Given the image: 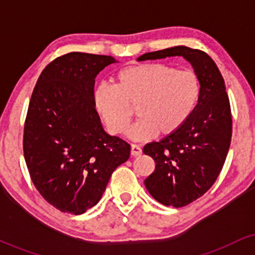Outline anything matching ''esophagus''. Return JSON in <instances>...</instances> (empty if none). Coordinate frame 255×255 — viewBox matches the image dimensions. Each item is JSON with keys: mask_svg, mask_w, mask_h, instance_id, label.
Instances as JSON below:
<instances>
[{"mask_svg": "<svg viewBox=\"0 0 255 255\" xmlns=\"http://www.w3.org/2000/svg\"><path fill=\"white\" fill-rule=\"evenodd\" d=\"M141 153H142V150H141V147H140L139 145H135V144L130 145V154H131V156L136 157V156H140Z\"/></svg>", "mask_w": 255, "mask_h": 255, "instance_id": "esophagus-1", "label": "esophagus"}]
</instances>
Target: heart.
I'll return each mask as SVG.
<instances>
[{
    "instance_id": "heart-1",
    "label": "heart",
    "mask_w": 255,
    "mask_h": 255,
    "mask_svg": "<svg viewBox=\"0 0 255 255\" xmlns=\"http://www.w3.org/2000/svg\"><path fill=\"white\" fill-rule=\"evenodd\" d=\"M200 98V80L192 69L165 63L126 67L113 86L96 89L93 104L114 135L127 129L136 109L139 120L128 131L134 140L169 136L188 121Z\"/></svg>"
}]
</instances>
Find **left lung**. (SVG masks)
<instances>
[{"instance_id": "8db88e82", "label": "left lung", "mask_w": 255, "mask_h": 255, "mask_svg": "<svg viewBox=\"0 0 255 255\" xmlns=\"http://www.w3.org/2000/svg\"><path fill=\"white\" fill-rule=\"evenodd\" d=\"M186 58L200 80V98L192 116L176 133L145 145L156 169L145 180L158 203L182 207L209 191L217 180L231 141L233 120L224 79L206 52L178 45L146 52L137 61Z\"/></svg>"}]
</instances>
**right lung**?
I'll list each match as a JSON object with an SVG mask.
<instances>
[{"label":"right lung","instance_id":"add662e5","mask_svg":"<svg viewBox=\"0 0 255 255\" xmlns=\"http://www.w3.org/2000/svg\"><path fill=\"white\" fill-rule=\"evenodd\" d=\"M116 60L69 52L44 68L32 92L24 156L38 192L61 212L81 215L101 200L130 146L103 129L93 104L95 79Z\"/></svg>","mask_w":255,"mask_h":255}]
</instances>
